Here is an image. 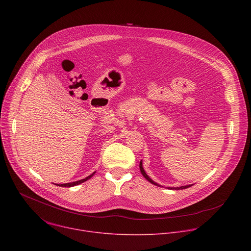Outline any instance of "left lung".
Here are the masks:
<instances>
[{
  "instance_id": "8db88e82",
  "label": "left lung",
  "mask_w": 251,
  "mask_h": 251,
  "mask_svg": "<svg viewBox=\"0 0 251 251\" xmlns=\"http://www.w3.org/2000/svg\"><path fill=\"white\" fill-rule=\"evenodd\" d=\"M140 171H141V173H142V175L145 176V178L146 180H148L150 183H152L153 185H156V186H159V187H161L160 185H158L157 183H155L154 181H152L151 178L149 177V176L145 173V171H144V169H143V166H142V162H140ZM189 187H191V185H189V186H183V187H178V188H169V189H173V190H183V189H187V188H189Z\"/></svg>"
}]
</instances>
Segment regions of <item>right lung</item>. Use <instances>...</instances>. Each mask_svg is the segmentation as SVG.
<instances>
[{
    "instance_id": "obj_1",
    "label": "right lung",
    "mask_w": 251,
    "mask_h": 251,
    "mask_svg": "<svg viewBox=\"0 0 251 251\" xmlns=\"http://www.w3.org/2000/svg\"><path fill=\"white\" fill-rule=\"evenodd\" d=\"M95 174V172L93 173V174H91L90 176H88L87 177H85V178H83V180H80V181H76V182H74V183H68V184H60V185H58L59 187H67V188H70V187H74V186H76V185H79V184H81V183H83V182H85V181H87L88 178H90L93 175Z\"/></svg>"
}]
</instances>
